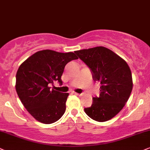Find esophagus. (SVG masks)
<instances>
[{
  "mask_svg": "<svg viewBox=\"0 0 150 150\" xmlns=\"http://www.w3.org/2000/svg\"><path fill=\"white\" fill-rule=\"evenodd\" d=\"M73 94H75V95H77V96H82V94L77 93H75V92H73Z\"/></svg>",
  "mask_w": 150,
  "mask_h": 150,
  "instance_id": "esophagus-1",
  "label": "esophagus"
}]
</instances>
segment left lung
I'll list each match as a JSON object with an SVG mask.
<instances>
[{
    "instance_id": "8db88e82",
    "label": "left lung",
    "mask_w": 150,
    "mask_h": 150,
    "mask_svg": "<svg viewBox=\"0 0 150 150\" xmlns=\"http://www.w3.org/2000/svg\"><path fill=\"white\" fill-rule=\"evenodd\" d=\"M92 72L93 78L101 84L99 98H93L91 107L84 111L93 120L105 122L116 115L129 98L132 72L127 62L105 47L75 51Z\"/></svg>"
}]
</instances>
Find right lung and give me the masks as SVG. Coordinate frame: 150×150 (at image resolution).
<instances>
[{
	"label": "right lung",
	"instance_id": "1",
	"mask_svg": "<svg viewBox=\"0 0 150 150\" xmlns=\"http://www.w3.org/2000/svg\"><path fill=\"white\" fill-rule=\"evenodd\" d=\"M74 52L51 50L38 51L23 62L16 75V91L30 115L43 124H51L61 118L66 111L69 93L50 89V84L61 77L65 66L77 59Z\"/></svg>",
	"mask_w": 150,
	"mask_h": 150
}]
</instances>
